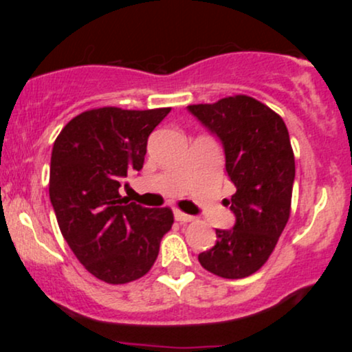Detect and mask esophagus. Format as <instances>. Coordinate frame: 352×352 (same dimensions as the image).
Listing matches in <instances>:
<instances>
[{
  "instance_id": "1",
  "label": "esophagus",
  "mask_w": 352,
  "mask_h": 352,
  "mask_svg": "<svg viewBox=\"0 0 352 352\" xmlns=\"http://www.w3.org/2000/svg\"><path fill=\"white\" fill-rule=\"evenodd\" d=\"M173 215H175V220L180 221V223H188V221L193 220L192 215H187V213L180 212V210H175V212H173Z\"/></svg>"
}]
</instances>
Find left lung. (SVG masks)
Returning <instances> with one entry per match:
<instances>
[{"label":"left lung","instance_id":"1","mask_svg":"<svg viewBox=\"0 0 352 352\" xmlns=\"http://www.w3.org/2000/svg\"><path fill=\"white\" fill-rule=\"evenodd\" d=\"M187 109L223 145L225 168L236 187L232 200H225L235 225L217 228L215 246L200 253L199 261L217 276H250L266 263L292 212L294 155L288 129L276 112L248 96Z\"/></svg>","mask_w":352,"mask_h":352}]
</instances>
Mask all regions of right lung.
<instances>
[{"mask_svg":"<svg viewBox=\"0 0 352 352\" xmlns=\"http://www.w3.org/2000/svg\"><path fill=\"white\" fill-rule=\"evenodd\" d=\"M170 107H100L76 116L52 145L50 199L72 253L109 285L139 280L172 228L170 208H145L120 197L127 172L144 167L147 139Z\"/></svg>","mask_w":352,"mask_h":352,"instance_id":"add662e5","label":"right lung"}]
</instances>
